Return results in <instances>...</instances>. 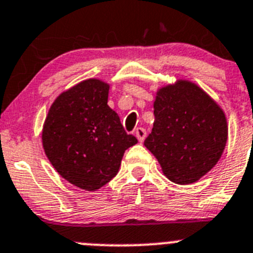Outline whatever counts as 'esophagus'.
Instances as JSON below:
<instances>
[{
	"label": "esophagus",
	"mask_w": 253,
	"mask_h": 253,
	"mask_svg": "<svg viewBox=\"0 0 253 253\" xmlns=\"http://www.w3.org/2000/svg\"><path fill=\"white\" fill-rule=\"evenodd\" d=\"M134 134H136V137L138 138V141L142 142L146 137V129L142 128V127H138V128L134 129Z\"/></svg>",
	"instance_id": "1"
}]
</instances>
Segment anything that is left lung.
<instances>
[{
	"label": "left lung",
	"mask_w": 253,
	"mask_h": 253,
	"mask_svg": "<svg viewBox=\"0 0 253 253\" xmlns=\"http://www.w3.org/2000/svg\"><path fill=\"white\" fill-rule=\"evenodd\" d=\"M153 115L145 146L169 181L193 183L218 162L227 142L226 116L197 84L181 80L162 87Z\"/></svg>",
	"instance_id": "1"
}]
</instances>
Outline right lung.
I'll return each instance as SVG.
<instances>
[{
	"instance_id": "add662e5",
	"label": "right lung",
	"mask_w": 253,
	"mask_h": 253,
	"mask_svg": "<svg viewBox=\"0 0 253 253\" xmlns=\"http://www.w3.org/2000/svg\"><path fill=\"white\" fill-rule=\"evenodd\" d=\"M110 86L96 79L80 82L52 103L42 143L52 166L72 185L96 191L119 172L125 151L137 143L107 105Z\"/></svg>"
}]
</instances>
